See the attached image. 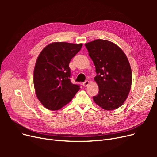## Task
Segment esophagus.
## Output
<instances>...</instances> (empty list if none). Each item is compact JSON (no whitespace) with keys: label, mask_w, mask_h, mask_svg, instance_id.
<instances>
[{"label":"esophagus","mask_w":157,"mask_h":157,"mask_svg":"<svg viewBox=\"0 0 157 157\" xmlns=\"http://www.w3.org/2000/svg\"><path fill=\"white\" fill-rule=\"evenodd\" d=\"M89 83H90L89 81H85V82H83V86L84 87H86V86H87L89 85Z\"/></svg>","instance_id":"34e87169"}]
</instances>
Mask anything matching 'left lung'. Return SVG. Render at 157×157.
<instances>
[{
    "instance_id": "left-lung-1",
    "label": "left lung",
    "mask_w": 157,
    "mask_h": 157,
    "mask_svg": "<svg viewBox=\"0 0 157 157\" xmlns=\"http://www.w3.org/2000/svg\"><path fill=\"white\" fill-rule=\"evenodd\" d=\"M95 67L94 80L99 92L93 97L101 108L109 111L123 105L132 85V71L122 49L109 40L97 39L85 44Z\"/></svg>"
}]
</instances>
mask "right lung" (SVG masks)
Wrapping results in <instances>:
<instances>
[{
	"label": "right lung",
	"mask_w": 157,
	"mask_h": 157,
	"mask_svg": "<svg viewBox=\"0 0 157 157\" xmlns=\"http://www.w3.org/2000/svg\"><path fill=\"white\" fill-rule=\"evenodd\" d=\"M83 44L55 42L39 55L34 71V85L38 100L49 110L61 109L72 101L79 85L71 83L69 63Z\"/></svg>",
	"instance_id": "1"
}]
</instances>
